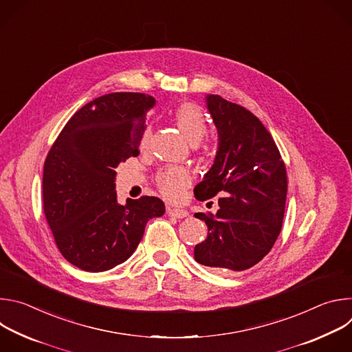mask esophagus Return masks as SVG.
<instances>
[{"mask_svg": "<svg viewBox=\"0 0 352 352\" xmlns=\"http://www.w3.org/2000/svg\"><path fill=\"white\" fill-rule=\"evenodd\" d=\"M167 214L171 216V217H175V219H185L189 216L188 210H184V209H174V208H168L167 209Z\"/></svg>", "mask_w": 352, "mask_h": 352, "instance_id": "1", "label": "esophagus"}]
</instances>
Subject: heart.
I'll use <instances>...</instances> for the list:
<instances>
[{"label": "heart", "mask_w": 352, "mask_h": 352, "mask_svg": "<svg viewBox=\"0 0 352 352\" xmlns=\"http://www.w3.org/2000/svg\"><path fill=\"white\" fill-rule=\"evenodd\" d=\"M175 121L185 138L196 144L204 139L208 132V118L197 106L185 103L175 110ZM152 138V128L147 126L140 139V147L146 148ZM190 173L184 167H170L157 177L160 192L170 200L181 199L184 189L190 184Z\"/></svg>", "instance_id": "obj_1"}]
</instances>
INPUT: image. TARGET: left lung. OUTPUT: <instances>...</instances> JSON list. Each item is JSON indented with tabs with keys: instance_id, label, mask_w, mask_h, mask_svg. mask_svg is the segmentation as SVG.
<instances>
[{
	"instance_id": "left-lung-1",
	"label": "left lung",
	"mask_w": 352,
	"mask_h": 352,
	"mask_svg": "<svg viewBox=\"0 0 352 352\" xmlns=\"http://www.w3.org/2000/svg\"><path fill=\"white\" fill-rule=\"evenodd\" d=\"M217 129L210 170L193 189L197 200L219 199L217 213H196L208 236L195 246V261L212 269L242 272L259 263L280 235L287 197L285 166L265 125L250 111L206 94Z\"/></svg>"
}]
</instances>
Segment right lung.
<instances>
[{
	"mask_svg": "<svg viewBox=\"0 0 352 352\" xmlns=\"http://www.w3.org/2000/svg\"><path fill=\"white\" fill-rule=\"evenodd\" d=\"M143 93L94 98L67 122L43 170V208L63 256L86 272H106L131 258L147 221L166 213L155 196L118 204L116 168L139 156L146 116Z\"/></svg>",
	"mask_w": 352,
	"mask_h": 352,
	"instance_id": "1",
	"label": "right lung"
}]
</instances>
